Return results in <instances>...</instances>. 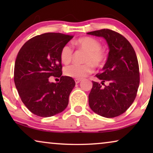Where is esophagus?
<instances>
[{
  "label": "esophagus",
  "instance_id": "obj_1",
  "mask_svg": "<svg viewBox=\"0 0 153 153\" xmlns=\"http://www.w3.org/2000/svg\"><path fill=\"white\" fill-rule=\"evenodd\" d=\"M74 81H75V83H79L81 81V79H75Z\"/></svg>",
  "mask_w": 153,
  "mask_h": 153
}]
</instances>
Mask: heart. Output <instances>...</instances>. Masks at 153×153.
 Listing matches in <instances>:
<instances>
[{"label":"heart","instance_id":"b5f03b06","mask_svg":"<svg viewBox=\"0 0 153 153\" xmlns=\"http://www.w3.org/2000/svg\"><path fill=\"white\" fill-rule=\"evenodd\" d=\"M74 45L79 50L85 52L83 56L84 64H73L67 66L64 70L66 76L75 79H82L91 74L94 67L100 68L105 65L107 56L102 49V44L100 41L91 37H82L74 42ZM73 49L70 45H65L60 51V60L64 64H68L73 58Z\"/></svg>","mask_w":153,"mask_h":153}]
</instances>
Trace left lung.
<instances>
[{"label": "left lung", "mask_w": 153, "mask_h": 153, "mask_svg": "<svg viewBox=\"0 0 153 153\" xmlns=\"http://www.w3.org/2000/svg\"><path fill=\"white\" fill-rule=\"evenodd\" d=\"M88 34L104 37L109 47L102 72L96 74L101 84L93 81L89 106L100 116L114 118L126 111L137 96L140 82L137 55L129 42L116 31L102 29Z\"/></svg>", "instance_id": "8db88e82"}]
</instances>
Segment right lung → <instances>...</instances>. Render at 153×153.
Returning <instances> with one entry per match:
<instances>
[{
  "mask_svg": "<svg viewBox=\"0 0 153 153\" xmlns=\"http://www.w3.org/2000/svg\"><path fill=\"white\" fill-rule=\"evenodd\" d=\"M73 35L47 33L26 42L16 56L14 81L19 97L33 114L50 117L63 111L75 81L62 76L60 51ZM60 78L50 83L48 78Z\"/></svg>",
  "mask_w": 153,
  "mask_h": 153,
  "instance_id": "obj_1",
  "label": "right lung"
}]
</instances>
